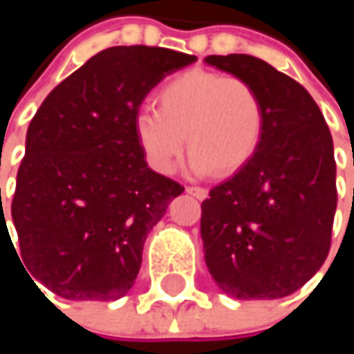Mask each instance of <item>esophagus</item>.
<instances>
[{
  "label": "esophagus",
  "mask_w": 354,
  "mask_h": 354,
  "mask_svg": "<svg viewBox=\"0 0 354 354\" xmlns=\"http://www.w3.org/2000/svg\"><path fill=\"white\" fill-rule=\"evenodd\" d=\"M186 192H188V194H192V196H196L198 201H205V198L209 196V190H207V188H203V186H188V188H186Z\"/></svg>",
  "instance_id": "obj_1"
}]
</instances>
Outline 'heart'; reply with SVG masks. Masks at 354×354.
I'll use <instances>...</instances> for the list:
<instances>
[{
  "instance_id": "obj_1",
  "label": "heart",
  "mask_w": 354,
  "mask_h": 354,
  "mask_svg": "<svg viewBox=\"0 0 354 354\" xmlns=\"http://www.w3.org/2000/svg\"><path fill=\"white\" fill-rule=\"evenodd\" d=\"M158 110L135 116V137L147 164L170 174L184 149L194 174L230 176L254 158L264 131L256 88L236 75L192 69L168 80L156 94Z\"/></svg>"
}]
</instances>
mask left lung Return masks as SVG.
Wrapping results in <instances>:
<instances>
[{"instance_id":"obj_1","label":"left lung","mask_w":354,"mask_h":354,"mask_svg":"<svg viewBox=\"0 0 354 354\" xmlns=\"http://www.w3.org/2000/svg\"><path fill=\"white\" fill-rule=\"evenodd\" d=\"M205 63L250 82L264 106L254 158L201 205L207 268L230 297H287L330 252L336 213L330 129L308 90L266 61L209 55Z\"/></svg>"}]
</instances>
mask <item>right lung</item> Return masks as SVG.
<instances>
[{
    "label": "right lung",
    "instance_id": "obj_1",
    "mask_svg": "<svg viewBox=\"0 0 354 354\" xmlns=\"http://www.w3.org/2000/svg\"><path fill=\"white\" fill-rule=\"evenodd\" d=\"M194 61L162 46H110L65 77L36 110L12 221L16 256L55 295L114 301L133 287L147 234L184 190L147 166L135 116L151 88ZM1 227L8 230L3 207Z\"/></svg>",
    "mask_w": 354,
    "mask_h": 354
}]
</instances>
